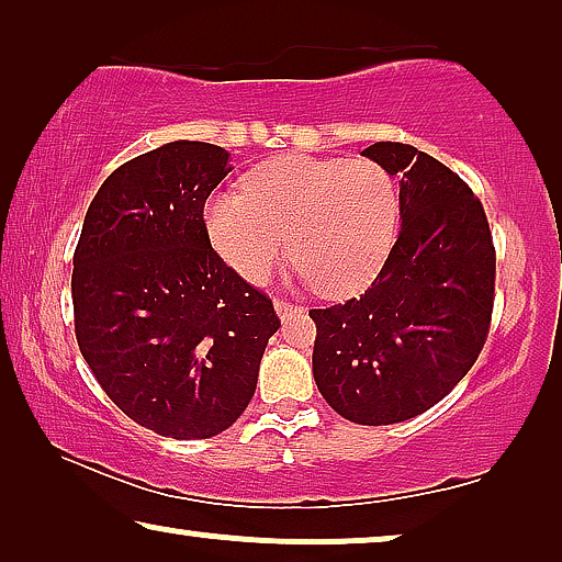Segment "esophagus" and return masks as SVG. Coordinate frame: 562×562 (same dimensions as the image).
<instances>
[{"mask_svg":"<svg viewBox=\"0 0 562 562\" xmlns=\"http://www.w3.org/2000/svg\"><path fill=\"white\" fill-rule=\"evenodd\" d=\"M273 306H276V312H279V317H281V319H286V317H296V314H302V312H304V306L291 304V302H283V299H276Z\"/></svg>","mask_w":562,"mask_h":562,"instance_id":"obj_1","label":"esophagus"}]
</instances>
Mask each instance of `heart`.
<instances>
[{"instance_id":"heart-1","label":"heart","mask_w":562,"mask_h":562,"mask_svg":"<svg viewBox=\"0 0 562 562\" xmlns=\"http://www.w3.org/2000/svg\"><path fill=\"white\" fill-rule=\"evenodd\" d=\"M402 202L394 176L371 158L281 156L258 166L243 194L206 202L214 250L250 283L291 258L325 296L363 291L394 250Z\"/></svg>"}]
</instances>
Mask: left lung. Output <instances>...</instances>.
Listing matches in <instances>:
<instances>
[{
  "instance_id": "1",
  "label": "left lung",
  "mask_w": 562,
  "mask_h": 562,
  "mask_svg": "<svg viewBox=\"0 0 562 562\" xmlns=\"http://www.w3.org/2000/svg\"><path fill=\"white\" fill-rule=\"evenodd\" d=\"M398 179L402 233L366 294L310 310L319 394L356 425H394L458 386L494 314L496 250L486 212L440 160L404 143L363 150Z\"/></svg>"
}]
</instances>
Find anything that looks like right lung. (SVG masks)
Here are the masks:
<instances>
[{"label":"right lung","instance_id":"1","mask_svg":"<svg viewBox=\"0 0 562 562\" xmlns=\"http://www.w3.org/2000/svg\"><path fill=\"white\" fill-rule=\"evenodd\" d=\"M220 145L176 140L106 176L74 252L76 342L130 419L173 440L233 425L281 327L273 302L212 248L204 204Z\"/></svg>","mask_w":562,"mask_h":562}]
</instances>
